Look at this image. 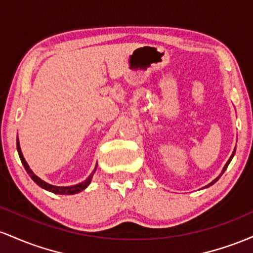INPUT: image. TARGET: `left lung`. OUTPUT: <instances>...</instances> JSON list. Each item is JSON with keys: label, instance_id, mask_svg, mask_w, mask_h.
Wrapping results in <instances>:
<instances>
[{"label": "left lung", "instance_id": "obj_1", "mask_svg": "<svg viewBox=\"0 0 253 253\" xmlns=\"http://www.w3.org/2000/svg\"><path fill=\"white\" fill-rule=\"evenodd\" d=\"M234 153H235V150H234V152H233V154H232V157H231V158H229V160H228V161H227V164L225 165V167H223V169H222V172H221V174H220V175H218V177L216 178V179H215V180H212V181H211V184H209V185H207V188H208V186H211V185H212V184H214V183H216V181L218 180V178H220V177H221V175H222V174H223V172H225V171H226V169H227V167H228V165H229V163H231V160H232V158H233Z\"/></svg>", "mask_w": 253, "mask_h": 253}]
</instances>
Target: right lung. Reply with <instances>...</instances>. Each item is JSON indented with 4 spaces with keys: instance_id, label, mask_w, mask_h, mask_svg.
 I'll use <instances>...</instances> for the list:
<instances>
[{
    "instance_id": "1",
    "label": "right lung",
    "mask_w": 253,
    "mask_h": 253,
    "mask_svg": "<svg viewBox=\"0 0 253 253\" xmlns=\"http://www.w3.org/2000/svg\"><path fill=\"white\" fill-rule=\"evenodd\" d=\"M16 148H18V153H19V157H20V160H21L22 165H24L25 169H26V172L28 173V175H30L31 178H32L33 180L36 181L37 184H38L39 186L42 189L47 190V191H51L53 192V194H58V195H74V194H78V192L82 191L84 189H86L87 186L89 185L90 180H92V177L93 174H94L95 169H96V166L94 169V171L90 173V175L88 178H87L86 180L82 181V183L78 184V185H73V186H55V185H51L49 183H45L44 180H42L41 178L37 177V175L33 173L32 171L30 169V167H28V165L26 163V160H25L24 157H22V153H21V149H20V146H19V142H16Z\"/></svg>"
}]
</instances>
